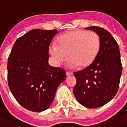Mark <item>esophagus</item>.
Listing matches in <instances>:
<instances>
[{
  "mask_svg": "<svg viewBox=\"0 0 127 127\" xmlns=\"http://www.w3.org/2000/svg\"><path fill=\"white\" fill-rule=\"evenodd\" d=\"M66 75H67V76H71V75H73V73H72V72H71V71H67V72H66Z\"/></svg>",
  "mask_w": 127,
  "mask_h": 127,
  "instance_id": "esophagus-1",
  "label": "esophagus"
}]
</instances>
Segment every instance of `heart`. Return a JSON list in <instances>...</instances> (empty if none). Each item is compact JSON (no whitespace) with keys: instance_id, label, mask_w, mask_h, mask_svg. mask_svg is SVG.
Returning <instances> with one entry per match:
<instances>
[{"instance_id":"heart-1","label":"heart","mask_w":127,"mask_h":127,"mask_svg":"<svg viewBox=\"0 0 127 127\" xmlns=\"http://www.w3.org/2000/svg\"><path fill=\"white\" fill-rule=\"evenodd\" d=\"M100 46L101 40L97 33L76 30L61 34L58 39V44L52 43L49 51L56 64L62 63L67 56V64L69 68L78 65L85 67L95 59Z\"/></svg>"}]
</instances>
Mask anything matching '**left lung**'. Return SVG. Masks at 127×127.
<instances>
[{
    "label": "left lung",
    "instance_id": "obj_1",
    "mask_svg": "<svg viewBox=\"0 0 127 127\" xmlns=\"http://www.w3.org/2000/svg\"><path fill=\"white\" fill-rule=\"evenodd\" d=\"M99 34V51L92 63L83 70L75 72L76 84L74 95L78 101L88 108L105 105L118 92L122 75L120 49L111 34L102 28H85Z\"/></svg>",
    "mask_w": 127,
    "mask_h": 127
}]
</instances>
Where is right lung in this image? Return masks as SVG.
I'll list each match as a JSON object with an SVG mask.
<instances>
[{
  "label": "right lung",
  "mask_w": 127,
  "mask_h": 127,
  "mask_svg": "<svg viewBox=\"0 0 127 127\" xmlns=\"http://www.w3.org/2000/svg\"><path fill=\"white\" fill-rule=\"evenodd\" d=\"M57 30H31L18 38L7 62V81L14 97L33 112L48 109L66 78L62 68L49 64V49Z\"/></svg>",
  "instance_id": "right-lung-1"
}]
</instances>
